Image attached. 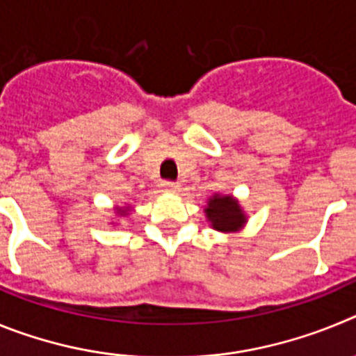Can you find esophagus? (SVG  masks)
Returning <instances> with one entry per match:
<instances>
[{
	"label": "esophagus",
	"mask_w": 356,
	"mask_h": 356,
	"mask_svg": "<svg viewBox=\"0 0 356 356\" xmlns=\"http://www.w3.org/2000/svg\"><path fill=\"white\" fill-rule=\"evenodd\" d=\"M162 191H165V193H178V191H180V185L175 184V181H163Z\"/></svg>",
	"instance_id": "obj_1"
}]
</instances>
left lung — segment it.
Here are the masks:
<instances>
[{
    "label": "left lung",
    "instance_id": "left-lung-1",
    "mask_svg": "<svg viewBox=\"0 0 356 356\" xmlns=\"http://www.w3.org/2000/svg\"><path fill=\"white\" fill-rule=\"evenodd\" d=\"M205 213L210 226L217 232H225V234L238 232L248 221L246 213L241 209L238 201L232 196H221V194H213L210 197L209 205L205 207Z\"/></svg>",
    "mask_w": 356,
    "mask_h": 356
}]
</instances>
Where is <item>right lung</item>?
Wrapping results in <instances>:
<instances>
[{
  "label": "right lung",
  "instance_id": "1",
  "mask_svg": "<svg viewBox=\"0 0 356 356\" xmlns=\"http://www.w3.org/2000/svg\"><path fill=\"white\" fill-rule=\"evenodd\" d=\"M128 209H130V207H124V209H118V213H119V216H127Z\"/></svg>",
  "mask_w": 356,
  "mask_h": 356
}]
</instances>
